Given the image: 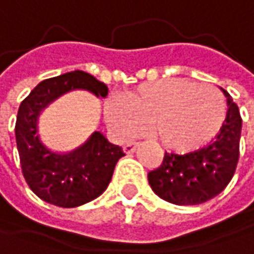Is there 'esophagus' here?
<instances>
[{
	"label": "esophagus",
	"mask_w": 254,
	"mask_h": 254,
	"mask_svg": "<svg viewBox=\"0 0 254 254\" xmlns=\"http://www.w3.org/2000/svg\"><path fill=\"white\" fill-rule=\"evenodd\" d=\"M136 146H137V142H127V143L124 145V151H126L127 154H131V152L136 149Z\"/></svg>",
	"instance_id": "34e87169"
}]
</instances>
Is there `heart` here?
<instances>
[{
  "label": "heart",
  "instance_id": "heart-1",
  "mask_svg": "<svg viewBox=\"0 0 254 254\" xmlns=\"http://www.w3.org/2000/svg\"><path fill=\"white\" fill-rule=\"evenodd\" d=\"M105 118L120 137H133L151 124L152 134L172 152H193L208 145L223 127L226 103L208 83L169 77L142 83L111 97Z\"/></svg>",
  "mask_w": 254,
  "mask_h": 254
}]
</instances>
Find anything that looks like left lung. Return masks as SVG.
Instances as JSON below:
<instances>
[{
    "instance_id": "1",
    "label": "left lung",
    "mask_w": 254,
    "mask_h": 254,
    "mask_svg": "<svg viewBox=\"0 0 254 254\" xmlns=\"http://www.w3.org/2000/svg\"><path fill=\"white\" fill-rule=\"evenodd\" d=\"M228 114L215 139L205 148L178 155L165 154L163 163L148 174L152 191L175 205H199L221 193L232 180L238 158L243 120L229 92Z\"/></svg>"
}]
</instances>
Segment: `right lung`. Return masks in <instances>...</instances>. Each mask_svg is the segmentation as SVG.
Listing matches in <instances>:
<instances>
[{
  "label": "right lung",
  "mask_w": 254,
  "mask_h": 254,
  "mask_svg": "<svg viewBox=\"0 0 254 254\" xmlns=\"http://www.w3.org/2000/svg\"><path fill=\"white\" fill-rule=\"evenodd\" d=\"M86 89L105 99L108 86L89 73L74 70L40 82L20 103L16 120V143L26 184L48 203L74 208L99 197L109 186L123 148L94 131L79 148L60 152L49 148L39 133L42 111L63 94Z\"/></svg>",
  "instance_id": "obj_1"
}]
</instances>
